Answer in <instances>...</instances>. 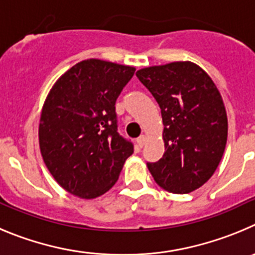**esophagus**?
Wrapping results in <instances>:
<instances>
[{"mask_svg": "<svg viewBox=\"0 0 255 255\" xmlns=\"http://www.w3.org/2000/svg\"><path fill=\"white\" fill-rule=\"evenodd\" d=\"M146 141H147V137H146V134H142V136H139L138 138H137V144H138V147H143L144 143H146Z\"/></svg>", "mask_w": 255, "mask_h": 255, "instance_id": "1", "label": "esophagus"}]
</instances>
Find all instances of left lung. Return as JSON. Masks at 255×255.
Returning a JSON list of instances; mask_svg holds the SVG:
<instances>
[{"mask_svg": "<svg viewBox=\"0 0 255 255\" xmlns=\"http://www.w3.org/2000/svg\"><path fill=\"white\" fill-rule=\"evenodd\" d=\"M139 81L161 108L165 152L147 167L170 193H190L213 175L228 141L224 100L203 68L189 61L141 68Z\"/></svg>", "mask_w": 255, "mask_h": 255, "instance_id": "1", "label": "left lung"}]
</instances>
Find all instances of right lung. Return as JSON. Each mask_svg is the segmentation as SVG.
Masks as SVG:
<instances>
[{
	"mask_svg": "<svg viewBox=\"0 0 255 255\" xmlns=\"http://www.w3.org/2000/svg\"><path fill=\"white\" fill-rule=\"evenodd\" d=\"M134 71L85 59L48 93L39 121V147L49 173L68 193L85 199L103 196L133 153V144L117 132L114 105Z\"/></svg>",
	"mask_w": 255,
	"mask_h": 255,
	"instance_id": "obj_1",
	"label": "right lung"
}]
</instances>
